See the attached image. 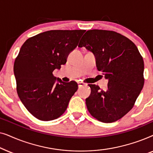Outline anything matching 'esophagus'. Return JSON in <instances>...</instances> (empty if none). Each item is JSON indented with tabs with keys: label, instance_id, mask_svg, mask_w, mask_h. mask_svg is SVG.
I'll return each mask as SVG.
<instances>
[{
	"label": "esophagus",
	"instance_id": "obj_1",
	"mask_svg": "<svg viewBox=\"0 0 153 153\" xmlns=\"http://www.w3.org/2000/svg\"><path fill=\"white\" fill-rule=\"evenodd\" d=\"M77 83H78V86H79V88H81V87L83 86V85H85V83H83V82H78Z\"/></svg>",
	"mask_w": 153,
	"mask_h": 153
}]
</instances>
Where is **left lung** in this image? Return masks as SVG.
Listing matches in <instances>:
<instances>
[{
  "instance_id": "obj_1",
  "label": "left lung",
  "mask_w": 153,
  "mask_h": 153,
  "mask_svg": "<svg viewBox=\"0 0 153 153\" xmlns=\"http://www.w3.org/2000/svg\"><path fill=\"white\" fill-rule=\"evenodd\" d=\"M78 47L94 53L97 70L108 79L106 91L88 85L91 93L85 99L88 110L100 122L117 121L133 108L143 88V58L130 39L111 30H88Z\"/></svg>"
}]
</instances>
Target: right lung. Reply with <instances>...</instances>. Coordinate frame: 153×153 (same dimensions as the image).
<instances>
[{
	"mask_svg": "<svg viewBox=\"0 0 153 153\" xmlns=\"http://www.w3.org/2000/svg\"><path fill=\"white\" fill-rule=\"evenodd\" d=\"M85 30H53L30 37L24 43L14 64L19 97L26 109L43 121L64 114L78 85L53 75L65 65ZM58 82L56 83L55 81Z\"/></svg>",
	"mask_w": 153,
	"mask_h": 153,
	"instance_id": "1",
	"label": "right lung"
}]
</instances>
